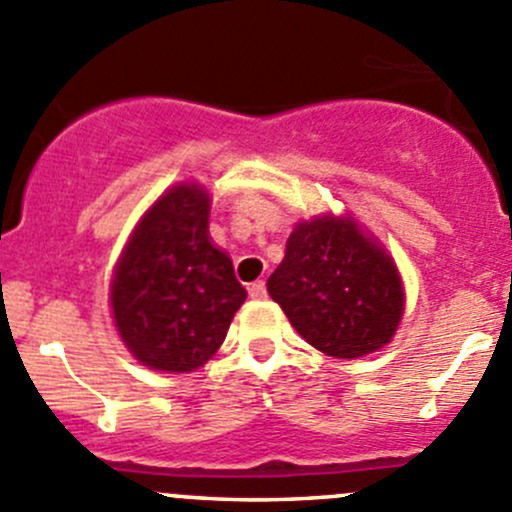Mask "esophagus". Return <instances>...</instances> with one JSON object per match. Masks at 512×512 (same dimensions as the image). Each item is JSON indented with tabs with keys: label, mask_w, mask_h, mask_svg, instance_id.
I'll return each mask as SVG.
<instances>
[{
	"label": "esophagus",
	"mask_w": 512,
	"mask_h": 512,
	"mask_svg": "<svg viewBox=\"0 0 512 512\" xmlns=\"http://www.w3.org/2000/svg\"><path fill=\"white\" fill-rule=\"evenodd\" d=\"M247 292H250L252 299H265L267 297V287H265V282H262V280L252 282V285L247 287Z\"/></svg>",
	"instance_id": "obj_1"
}]
</instances>
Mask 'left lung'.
Returning <instances> with one entry per match:
<instances>
[{
	"mask_svg": "<svg viewBox=\"0 0 512 512\" xmlns=\"http://www.w3.org/2000/svg\"><path fill=\"white\" fill-rule=\"evenodd\" d=\"M267 292L299 337L334 359L389 344L404 314L394 260L352 218L297 223Z\"/></svg>",
	"mask_w": 512,
	"mask_h": 512,
	"instance_id": "obj_1",
	"label": "left lung"
}]
</instances>
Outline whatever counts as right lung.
I'll use <instances>...</instances> for the list:
<instances>
[{
    "label": "right lung",
    "instance_id": "1",
    "mask_svg": "<svg viewBox=\"0 0 512 512\" xmlns=\"http://www.w3.org/2000/svg\"><path fill=\"white\" fill-rule=\"evenodd\" d=\"M208 215L210 195L200 185H175L143 215L113 272L116 329L148 369L203 366L247 297L230 257L210 242Z\"/></svg>",
    "mask_w": 512,
    "mask_h": 512
}]
</instances>
